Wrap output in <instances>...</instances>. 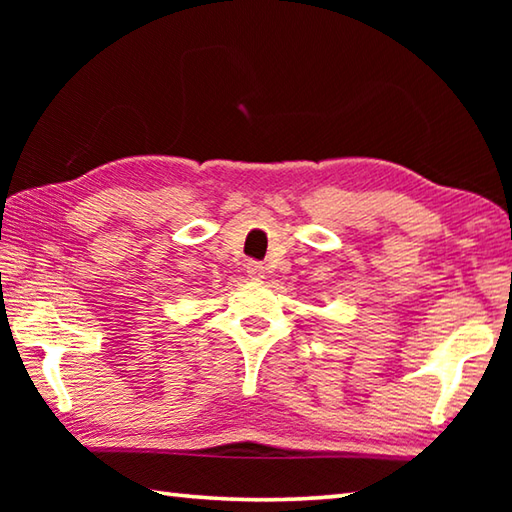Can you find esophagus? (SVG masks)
Masks as SVG:
<instances>
[{"mask_svg": "<svg viewBox=\"0 0 512 512\" xmlns=\"http://www.w3.org/2000/svg\"><path fill=\"white\" fill-rule=\"evenodd\" d=\"M246 273H248L250 280H257V282H259V280H262V277H264V266L250 259V262L246 264Z\"/></svg>", "mask_w": 512, "mask_h": 512, "instance_id": "obj_1", "label": "esophagus"}]
</instances>
